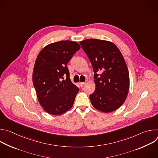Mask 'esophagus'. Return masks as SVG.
Here are the masks:
<instances>
[{
  "label": "esophagus",
  "instance_id": "34e87169",
  "mask_svg": "<svg viewBox=\"0 0 158 158\" xmlns=\"http://www.w3.org/2000/svg\"><path fill=\"white\" fill-rule=\"evenodd\" d=\"M84 84H85V82H79V85L82 87L84 85Z\"/></svg>",
  "mask_w": 158,
  "mask_h": 158
}]
</instances>
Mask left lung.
Wrapping results in <instances>:
<instances>
[{
  "label": "left lung",
  "instance_id": "left-lung-1",
  "mask_svg": "<svg viewBox=\"0 0 158 158\" xmlns=\"http://www.w3.org/2000/svg\"><path fill=\"white\" fill-rule=\"evenodd\" d=\"M80 44L94 72L96 89L89 96L93 106L104 112L118 109L124 102L129 87L128 69L119 49L111 42L95 39Z\"/></svg>",
  "mask_w": 158,
  "mask_h": 158
}]
</instances>
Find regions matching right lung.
I'll use <instances>...</instances> for the list:
<instances>
[{"label": "right lung", "instance_id": "1", "mask_svg": "<svg viewBox=\"0 0 158 158\" xmlns=\"http://www.w3.org/2000/svg\"><path fill=\"white\" fill-rule=\"evenodd\" d=\"M80 48L76 42L62 40L48 45L37 57L33 84L39 103L51 114H62L73 106L79 89L72 83L67 64Z\"/></svg>", "mask_w": 158, "mask_h": 158}]
</instances>
